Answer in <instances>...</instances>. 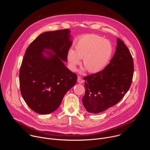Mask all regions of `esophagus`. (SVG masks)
I'll return each mask as SVG.
<instances>
[{
    "instance_id": "34e87169",
    "label": "esophagus",
    "mask_w": 150,
    "mask_h": 150,
    "mask_svg": "<svg viewBox=\"0 0 150 150\" xmlns=\"http://www.w3.org/2000/svg\"><path fill=\"white\" fill-rule=\"evenodd\" d=\"M77 81H78V83H82L83 82V80L82 79H81V76H78V80H77Z\"/></svg>"
}]
</instances>
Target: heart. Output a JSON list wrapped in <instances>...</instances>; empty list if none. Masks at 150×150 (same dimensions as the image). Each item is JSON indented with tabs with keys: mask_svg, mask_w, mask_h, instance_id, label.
Instances as JSON below:
<instances>
[{
	"mask_svg": "<svg viewBox=\"0 0 150 150\" xmlns=\"http://www.w3.org/2000/svg\"><path fill=\"white\" fill-rule=\"evenodd\" d=\"M75 50L69 49L67 57L69 68L75 71L81 63L91 74L101 71L110 60L113 52L111 42L103 37L94 34H85L80 37L75 43Z\"/></svg>",
	"mask_w": 150,
	"mask_h": 150,
	"instance_id": "heart-1",
	"label": "heart"
}]
</instances>
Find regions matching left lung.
Returning <instances> with one entry per match:
<instances>
[{
  "instance_id": "obj_1",
  "label": "left lung",
  "mask_w": 150,
  "mask_h": 150,
  "mask_svg": "<svg viewBox=\"0 0 150 150\" xmlns=\"http://www.w3.org/2000/svg\"><path fill=\"white\" fill-rule=\"evenodd\" d=\"M134 75L132 56L124 42L117 40L116 52L103 70L83 77L82 103L91 113L102 112L118 103L129 90Z\"/></svg>"
}]
</instances>
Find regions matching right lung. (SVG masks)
Instances as JSON below:
<instances>
[{
    "label": "right lung",
    "instance_id": "right-lung-1",
    "mask_svg": "<svg viewBox=\"0 0 150 150\" xmlns=\"http://www.w3.org/2000/svg\"><path fill=\"white\" fill-rule=\"evenodd\" d=\"M70 32L68 29L45 32L26 50L19 70L20 90L29 108L37 113L46 115L55 111L76 82V74L63 62H67V53L72 45ZM44 52L49 56H45Z\"/></svg>",
    "mask_w": 150,
    "mask_h": 150
}]
</instances>
